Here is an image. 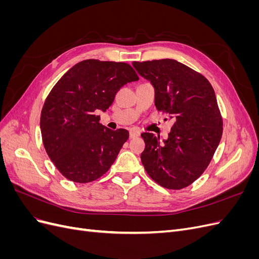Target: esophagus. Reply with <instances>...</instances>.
<instances>
[{"label":"esophagus","instance_id":"1","mask_svg":"<svg viewBox=\"0 0 259 259\" xmlns=\"http://www.w3.org/2000/svg\"><path fill=\"white\" fill-rule=\"evenodd\" d=\"M139 131H137V130H131L130 131V138H135V137H137V136H139Z\"/></svg>","mask_w":259,"mask_h":259}]
</instances>
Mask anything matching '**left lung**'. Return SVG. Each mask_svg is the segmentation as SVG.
Returning <instances> with one entry per match:
<instances>
[{"label": "left lung", "mask_w": 259, "mask_h": 259, "mask_svg": "<svg viewBox=\"0 0 259 259\" xmlns=\"http://www.w3.org/2000/svg\"><path fill=\"white\" fill-rule=\"evenodd\" d=\"M136 71L154 88L158 111L173 120L168 138L143 133L140 159L156 184L179 190L206 169L223 135L215 92L206 77L174 59L134 61Z\"/></svg>", "instance_id": "left-lung-1"}]
</instances>
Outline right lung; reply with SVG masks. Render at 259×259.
I'll list each match as a JSON object with an SVG mask.
<instances>
[{"label": "right lung", "mask_w": 259, "mask_h": 259, "mask_svg": "<svg viewBox=\"0 0 259 259\" xmlns=\"http://www.w3.org/2000/svg\"><path fill=\"white\" fill-rule=\"evenodd\" d=\"M139 79L128 64L97 59L74 65L55 84L41 112V134L50 159L73 183L85 184L107 173L123 144L124 128L99 123L123 85Z\"/></svg>", "instance_id": "add662e5"}]
</instances>
